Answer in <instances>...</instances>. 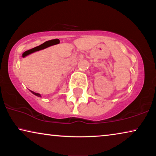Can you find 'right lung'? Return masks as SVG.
I'll list each match as a JSON object with an SVG mask.
<instances>
[{
  "mask_svg": "<svg viewBox=\"0 0 156 156\" xmlns=\"http://www.w3.org/2000/svg\"><path fill=\"white\" fill-rule=\"evenodd\" d=\"M33 94H35V95H36V96H37V97H41V95L40 94H38V93H35V92H34V91H30Z\"/></svg>",
  "mask_w": 156,
  "mask_h": 156,
  "instance_id": "obj_1",
  "label": "right lung"
}]
</instances>
